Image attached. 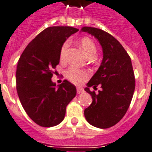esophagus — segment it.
Instances as JSON below:
<instances>
[{
    "label": "esophagus",
    "instance_id": "esophagus-1",
    "mask_svg": "<svg viewBox=\"0 0 152 152\" xmlns=\"http://www.w3.org/2000/svg\"><path fill=\"white\" fill-rule=\"evenodd\" d=\"M76 91H77V93H82L83 92V88L81 86H77L76 87Z\"/></svg>",
    "mask_w": 152,
    "mask_h": 152
}]
</instances>
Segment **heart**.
<instances>
[{"instance_id":"b5f03b06","label":"heart","mask_w":152,"mask_h":152,"mask_svg":"<svg viewBox=\"0 0 152 152\" xmlns=\"http://www.w3.org/2000/svg\"><path fill=\"white\" fill-rule=\"evenodd\" d=\"M79 45L88 57L94 56L96 53V46L92 42V40L88 38H82L79 41ZM67 49H68V43H65L60 49V58L61 61L66 60ZM66 76L70 81L74 83H81L85 79H86V77L88 76V73L86 71L80 70L76 67L71 66L66 71Z\"/></svg>"}]
</instances>
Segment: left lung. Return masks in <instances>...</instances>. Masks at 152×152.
<instances>
[{
  "mask_svg": "<svg viewBox=\"0 0 152 152\" xmlns=\"http://www.w3.org/2000/svg\"><path fill=\"white\" fill-rule=\"evenodd\" d=\"M86 32L97 39L102 46L103 58L97 72L86 84L85 91L92 98L84 115L86 121L97 128H110L121 120L133 97L135 81L130 57L121 44L102 29L83 27ZM102 87L99 94L89 87Z\"/></svg>",
  "mask_w": 152,
  "mask_h": 152,
  "instance_id": "8db88e82",
  "label": "left lung"
}]
</instances>
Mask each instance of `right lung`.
Returning <instances> with one entry per match:
<instances>
[{
    "mask_svg": "<svg viewBox=\"0 0 152 152\" xmlns=\"http://www.w3.org/2000/svg\"><path fill=\"white\" fill-rule=\"evenodd\" d=\"M78 29L50 27L26 47L18 63L17 92L25 112L42 127H52L63 121L66 106L76 97V86L70 81L56 86L51 81L65 41Z\"/></svg>",
    "mask_w": 152,
    "mask_h": 152,
    "instance_id": "right-lung-1",
    "label": "right lung"
}]
</instances>
